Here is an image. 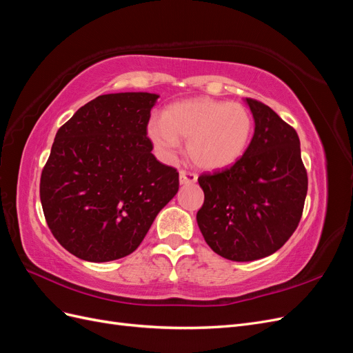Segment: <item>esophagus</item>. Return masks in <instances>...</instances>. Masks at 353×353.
Returning <instances> with one entry per match:
<instances>
[{
    "mask_svg": "<svg viewBox=\"0 0 353 353\" xmlns=\"http://www.w3.org/2000/svg\"><path fill=\"white\" fill-rule=\"evenodd\" d=\"M197 181V175L196 174H191V172H187V170H181L179 172V184H194Z\"/></svg>",
    "mask_w": 353,
    "mask_h": 353,
    "instance_id": "esophagus-1",
    "label": "esophagus"
}]
</instances>
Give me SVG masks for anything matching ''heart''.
<instances>
[{"instance_id":"heart-1","label":"heart","mask_w":353,"mask_h":353,"mask_svg":"<svg viewBox=\"0 0 353 353\" xmlns=\"http://www.w3.org/2000/svg\"><path fill=\"white\" fill-rule=\"evenodd\" d=\"M252 135L253 117L243 104L209 97L170 104L165 116H153L147 123V137L160 159L174 162L184 138L193 162L209 170L237 163Z\"/></svg>"}]
</instances>
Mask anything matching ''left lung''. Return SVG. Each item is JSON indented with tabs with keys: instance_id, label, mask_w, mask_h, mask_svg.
Here are the masks:
<instances>
[{
	"instance_id": "1",
	"label": "left lung",
	"mask_w": 353,
	"mask_h": 353,
	"mask_svg": "<svg viewBox=\"0 0 353 353\" xmlns=\"http://www.w3.org/2000/svg\"><path fill=\"white\" fill-rule=\"evenodd\" d=\"M254 121L248 152L231 168L199 176L197 225L209 248L236 262L265 258L290 239L307 191L301 141L271 108L245 99Z\"/></svg>"
}]
</instances>
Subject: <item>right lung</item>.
Instances as JSON below:
<instances>
[{
  "mask_svg": "<svg viewBox=\"0 0 353 353\" xmlns=\"http://www.w3.org/2000/svg\"><path fill=\"white\" fill-rule=\"evenodd\" d=\"M159 94H104L56 134L41 175L52 236L88 262L131 254L178 193L176 169L160 163L147 138Z\"/></svg>",
  "mask_w": 353,
  "mask_h": 353,
  "instance_id": "add662e5",
  "label": "right lung"
}]
</instances>
